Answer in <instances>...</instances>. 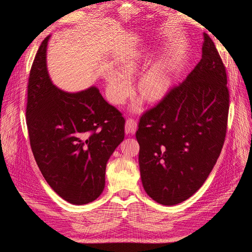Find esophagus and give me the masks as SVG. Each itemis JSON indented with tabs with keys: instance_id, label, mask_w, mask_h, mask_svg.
Returning a JSON list of instances; mask_svg holds the SVG:
<instances>
[{
	"instance_id": "34e87169",
	"label": "esophagus",
	"mask_w": 252,
	"mask_h": 252,
	"mask_svg": "<svg viewBox=\"0 0 252 252\" xmlns=\"http://www.w3.org/2000/svg\"><path fill=\"white\" fill-rule=\"evenodd\" d=\"M136 127H138V124H136L135 120L133 119H127L126 120V124H125V132L127 134L134 133L136 130Z\"/></svg>"
}]
</instances>
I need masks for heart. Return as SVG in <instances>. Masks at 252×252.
Instances as JSON below:
<instances>
[{"instance_id": "1", "label": "heart", "mask_w": 252, "mask_h": 252, "mask_svg": "<svg viewBox=\"0 0 252 252\" xmlns=\"http://www.w3.org/2000/svg\"><path fill=\"white\" fill-rule=\"evenodd\" d=\"M143 59L140 51L128 56L121 65V71L111 70L107 75V95L117 105L123 104L132 91L130 78L140 69ZM171 84V74L164 63H156L145 71L139 80L138 91L146 100L155 102L162 98L168 91ZM142 107L140 100L131 105L132 111H139Z\"/></svg>"}]
</instances>
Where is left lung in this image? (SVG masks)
<instances>
[{
  "instance_id": "left-lung-1",
  "label": "left lung",
  "mask_w": 252,
  "mask_h": 252,
  "mask_svg": "<svg viewBox=\"0 0 252 252\" xmlns=\"http://www.w3.org/2000/svg\"><path fill=\"white\" fill-rule=\"evenodd\" d=\"M202 59L184 82L141 117L135 136L145 191L172 206L199 190L226 136L229 93L215 43L203 33Z\"/></svg>"
}]
</instances>
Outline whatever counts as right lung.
<instances>
[{
  "label": "right lung",
  "instance_id": "right-lung-1",
  "mask_svg": "<svg viewBox=\"0 0 252 252\" xmlns=\"http://www.w3.org/2000/svg\"><path fill=\"white\" fill-rule=\"evenodd\" d=\"M45 37L28 81L26 121L30 146L48 185L70 204L97 199L105 187L106 165L124 140L125 120L91 86L68 93L52 83Z\"/></svg>",
  "mask_w": 252,
  "mask_h": 252
}]
</instances>
